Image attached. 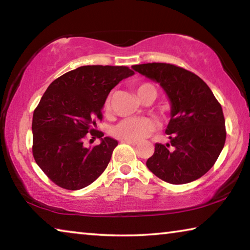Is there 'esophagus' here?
I'll return each mask as SVG.
<instances>
[{"mask_svg":"<svg viewBox=\"0 0 250 250\" xmlns=\"http://www.w3.org/2000/svg\"><path fill=\"white\" fill-rule=\"evenodd\" d=\"M121 142H124V143H128V145H131V146H138V142H137V141H129V140H122Z\"/></svg>","mask_w":250,"mask_h":250,"instance_id":"obj_1","label":"esophagus"}]
</instances>
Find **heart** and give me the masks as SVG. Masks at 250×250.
I'll return each instance as SVG.
<instances>
[{
  "label": "heart",
  "mask_w": 250,
  "mask_h": 250,
  "mask_svg": "<svg viewBox=\"0 0 250 250\" xmlns=\"http://www.w3.org/2000/svg\"><path fill=\"white\" fill-rule=\"evenodd\" d=\"M146 92H152L154 96L156 95V89L153 84L150 83H143L137 87L139 98ZM110 105H111V97H108L105 100L104 107L109 110ZM155 128V122L149 118H126L113 126L112 134L120 140L141 141L151 132H153Z\"/></svg>",
  "instance_id": "obj_1"
}]
</instances>
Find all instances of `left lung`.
<instances>
[{
    "label": "left lung",
    "instance_id": "obj_1",
    "mask_svg": "<svg viewBox=\"0 0 250 250\" xmlns=\"http://www.w3.org/2000/svg\"><path fill=\"white\" fill-rule=\"evenodd\" d=\"M132 68L159 83L171 101V120L166 130L170 145L155 143L147 168L171 184L200 179L214 166L225 145L221 104L204 80L182 67L149 62Z\"/></svg>",
    "mask_w": 250,
    "mask_h": 250
}]
</instances>
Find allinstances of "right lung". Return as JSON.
I'll return each mask as SVG.
<instances>
[{"instance_id":"1","label":"right lung","mask_w":250,"mask_h":250,"mask_svg":"<svg viewBox=\"0 0 250 250\" xmlns=\"http://www.w3.org/2000/svg\"><path fill=\"white\" fill-rule=\"evenodd\" d=\"M134 73L125 66H82L49 84L33 113V156L59 188L76 191L103 174L118 146L96 130L110 90ZM102 142L86 147L87 136Z\"/></svg>"}]
</instances>
